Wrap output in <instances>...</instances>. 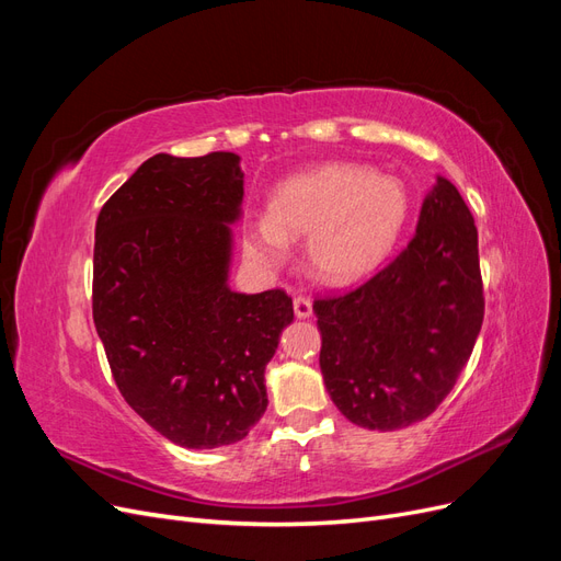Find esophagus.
<instances>
[{"mask_svg": "<svg viewBox=\"0 0 561 561\" xmlns=\"http://www.w3.org/2000/svg\"><path fill=\"white\" fill-rule=\"evenodd\" d=\"M293 304H295V316H297V318H309V316H311V299H309V297L297 295V297L293 299Z\"/></svg>", "mask_w": 561, "mask_h": 561, "instance_id": "obj_1", "label": "esophagus"}]
</instances>
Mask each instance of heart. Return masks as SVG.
I'll return each mask as SVG.
<instances>
[{"mask_svg":"<svg viewBox=\"0 0 561 561\" xmlns=\"http://www.w3.org/2000/svg\"><path fill=\"white\" fill-rule=\"evenodd\" d=\"M410 215V196L396 178L358 163H325L285 180L268 215L245 227L248 260L276 271L290 241L307 239V266L330 285L367 278L396 248Z\"/></svg>","mask_w":561,"mask_h":561,"instance_id":"1","label":"heart"}]
</instances>
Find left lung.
<instances>
[{
    "label": "left lung",
    "instance_id": "8db88e82",
    "mask_svg": "<svg viewBox=\"0 0 561 561\" xmlns=\"http://www.w3.org/2000/svg\"><path fill=\"white\" fill-rule=\"evenodd\" d=\"M482 293L478 227L456 186L437 178L398 257L355 290L313 301L336 410L369 431L431 416L478 342Z\"/></svg>",
    "mask_w": 561,
    "mask_h": 561
}]
</instances>
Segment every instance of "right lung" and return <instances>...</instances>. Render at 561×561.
<instances>
[{
  "label": "right lung",
  "mask_w": 561,
  "mask_h": 561,
  "mask_svg": "<svg viewBox=\"0 0 561 561\" xmlns=\"http://www.w3.org/2000/svg\"><path fill=\"white\" fill-rule=\"evenodd\" d=\"M231 151L147 159L95 222L93 322L124 400L186 449L243 439L295 311L283 290L229 287L243 171Z\"/></svg>",
  "instance_id": "1"
}]
</instances>
